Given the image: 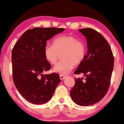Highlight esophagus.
<instances>
[{"instance_id":"34e87169","label":"esophagus","mask_w":124,"mask_h":124,"mask_svg":"<svg viewBox=\"0 0 124 124\" xmlns=\"http://www.w3.org/2000/svg\"><path fill=\"white\" fill-rule=\"evenodd\" d=\"M65 77H66V76L64 75H62V74H60V78L61 80H64V79L65 78Z\"/></svg>"}]
</instances>
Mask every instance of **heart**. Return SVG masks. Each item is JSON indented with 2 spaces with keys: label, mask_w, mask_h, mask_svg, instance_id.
<instances>
[{
  "label": "heart",
  "mask_w": 124,
  "mask_h": 124,
  "mask_svg": "<svg viewBox=\"0 0 124 124\" xmlns=\"http://www.w3.org/2000/svg\"><path fill=\"white\" fill-rule=\"evenodd\" d=\"M86 54V46L84 42L69 35L57 37L53 45L47 44L44 48L46 60L51 64L56 63L62 55V60L54 68V72L62 75L68 73L73 68L74 63H81Z\"/></svg>",
  "instance_id": "heart-1"
}]
</instances>
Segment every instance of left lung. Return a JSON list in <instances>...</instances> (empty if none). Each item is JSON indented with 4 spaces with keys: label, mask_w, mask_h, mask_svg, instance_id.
<instances>
[{
    "label": "left lung",
    "mask_w": 124,
    "mask_h": 124,
    "mask_svg": "<svg viewBox=\"0 0 124 124\" xmlns=\"http://www.w3.org/2000/svg\"><path fill=\"white\" fill-rule=\"evenodd\" d=\"M78 30L86 37L87 52L74 73L84 74L85 79H74L70 95L77 104L87 106L99 102L107 93L114 58L111 47L102 35L91 28Z\"/></svg>",
    "instance_id": "8db88e82"
}]
</instances>
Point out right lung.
<instances>
[{"label": "right lung", "mask_w": 124, "mask_h": 124, "mask_svg": "<svg viewBox=\"0 0 124 124\" xmlns=\"http://www.w3.org/2000/svg\"><path fill=\"white\" fill-rule=\"evenodd\" d=\"M64 28H35L25 32L12 51L13 80L18 92L29 102L42 104L52 98L61 82L53 73L43 75L51 68L46 60L44 48L47 41L62 33Z\"/></svg>", "instance_id": "obj_1"}]
</instances>
